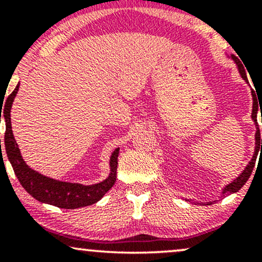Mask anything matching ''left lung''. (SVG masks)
<instances>
[{
    "label": "left lung",
    "instance_id": "1",
    "mask_svg": "<svg viewBox=\"0 0 262 262\" xmlns=\"http://www.w3.org/2000/svg\"><path fill=\"white\" fill-rule=\"evenodd\" d=\"M231 58L235 60L237 68H239L240 75H242L243 79H244L246 82H249L248 77H246L245 70H244V66H243L242 62H240V60L237 59L236 56H234V55L231 56ZM251 93H252V100H254V104H252L251 117H252V119H254L255 124H256V129H257L256 135H255V139H256V148H255V154H254V156H252L251 161L249 162L248 166L245 167V170L242 172V175H240L239 177H236V180H234L233 182L229 183V185H228L227 187L223 189V196H225V194H231V193H234V192H237L240 188L243 187V186L245 185V182L248 181L249 177H250V175H251L252 170H254V166H255V162H256V156H257L258 150H260V151L262 150V139H261V137H260V129H258L257 117H256L257 116V110H258V103H260V102L257 101V96H256V93H255V91H251ZM261 118H262V117H261ZM260 145H261V149H259ZM209 204H212V203H209Z\"/></svg>",
    "mask_w": 262,
    "mask_h": 262
}]
</instances>
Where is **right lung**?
Segmentation results:
<instances>
[{
    "label": "right lung",
    "mask_w": 262,
    "mask_h": 262,
    "mask_svg": "<svg viewBox=\"0 0 262 262\" xmlns=\"http://www.w3.org/2000/svg\"><path fill=\"white\" fill-rule=\"evenodd\" d=\"M18 87H19V85H17L14 91L7 97L4 108V117L6 122V152H7L8 160H10L20 185L23 186V188L31 196L34 197L39 202L52 204V206L59 207V208L76 209L81 208V207L91 206V204L98 202L112 188L114 182H116L119 149L114 150L112 156H111V173L108 179L104 180L103 182L96 183V185L82 186L79 185V183L56 181V180L49 179V177H45L40 175V173L35 172L34 170L28 167V165L26 164L22 156H20V151L18 149L16 140H14L13 133H12L10 113L12 103H13L14 97H16L18 92ZM0 113H2V108Z\"/></svg>",
    "instance_id": "right-lung-1"
}]
</instances>
